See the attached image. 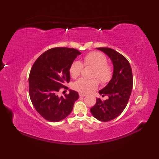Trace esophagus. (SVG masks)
<instances>
[{
	"mask_svg": "<svg viewBox=\"0 0 159 159\" xmlns=\"http://www.w3.org/2000/svg\"><path fill=\"white\" fill-rule=\"evenodd\" d=\"M86 96V94H85V93H79V96H80V97H84V96Z\"/></svg>",
	"mask_w": 159,
	"mask_h": 159,
	"instance_id": "34e87169",
	"label": "esophagus"
}]
</instances>
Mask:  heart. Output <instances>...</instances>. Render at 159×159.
<instances>
[{"mask_svg":"<svg viewBox=\"0 0 159 159\" xmlns=\"http://www.w3.org/2000/svg\"><path fill=\"white\" fill-rule=\"evenodd\" d=\"M83 66L94 67L92 76L98 79L102 84L109 83L112 79L113 74V67L107 63V57L102 52L92 51L87 53L83 57L82 63L80 61H74L70 66V76L73 79H76L81 74ZM97 80L81 78L74 83L73 88L80 93H87L97 88L99 83Z\"/></svg>","mask_w":159,"mask_h":159,"instance_id":"heart-1","label":"heart"}]
</instances>
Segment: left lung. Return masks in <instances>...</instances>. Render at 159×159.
Instances as JSON below:
<instances>
[{
  "label": "left lung",
  "instance_id": "1",
  "mask_svg": "<svg viewBox=\"0 0 159 159\" xmlns=\"http://www.w3.org/2000/svg\"><path fill=\"white\" fill-rule=\"evenodd\" d=\"M97 49L110 57L114 67L113 74L109 84L99 91L101 96H107L108 99L96 98V104L90 111L97 120L109 121L119 116L127 105L133 89V73L128 61L120 53L109 48Z\"/></svg>",
  "mask_w": 159,
  "mask_h": 159
}]
</instances>
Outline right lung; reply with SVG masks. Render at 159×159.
<instances>
[{
	"instance_id": "1",
	"label": "right lung",
	"mask_w": 159,
	"mask_h": 159,
	"mask_svg": "<svg viewBox=\"0 0 159 159\" xmlns=\"http://www.w3.org/2000/svg\"><path fill=\"white\" fill-rule=\"evenodd\" d=\"M80 52L74 48H50L40 55L33 63L29 76V92L31 102L45 120L57 122L72 112L79 93L70 90L69 94L58 96L61 89L70 80V66Z\"/></svg>"
}]
</instances>
